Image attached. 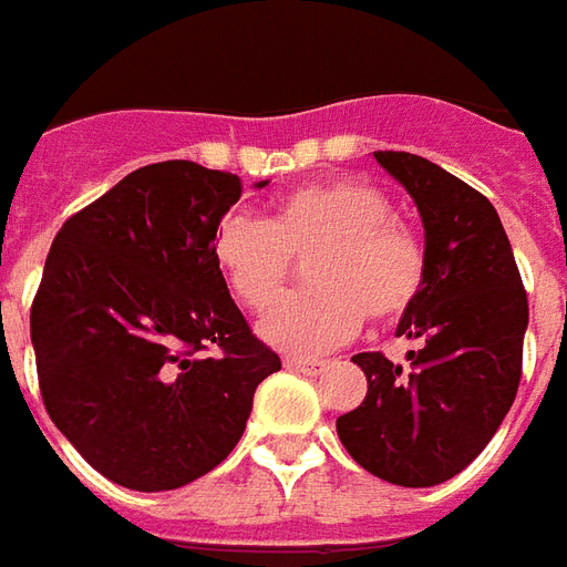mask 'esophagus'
I'll list each match as a JSON object with an SVG mask.
<instances>
[{"instance_id":"obj_1","label":"esophagus","mask_w":567,"mask_h":567,"mask_svg":"<svg viewBox=\"0 0 567 567\" xmlns=\"http://www.w3.org/2000/svg\"><path fill=\"white\" fill-rule=\"evenodd\" d=\"M285 368L306 373V377H318L320 371H327V362H320V359H285Z\"/></svg>"}]
</instances>
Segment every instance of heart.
Returning a JSON list of instances; mask_svg holds the SVG:
<instances>
[{"label": "heart", "mask_w": 567, "mask_h": 567, "mask_svg": "<svg viewBox=\"0 0 567 567\" xmlns=\"http://www.w3.org/2000/svg\"><path fill=\"white\" fill-rule=\"evenodd\" d=\"M311 257L309 292L276 310L292 258ZM214 261L249 311H266L261 336L279 350L315 355L344 344L368 318L396 323L421 300L430 252L412 226L394 220L385 190L359 179L302 185L276 203L270 220L231 212L214 229Z\"/></svg>", "instance_id": "b5f03b06"}]
</instances>
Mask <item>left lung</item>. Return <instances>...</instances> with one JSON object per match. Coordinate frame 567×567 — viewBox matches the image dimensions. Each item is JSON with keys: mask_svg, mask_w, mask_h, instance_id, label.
<instances>
[{"mask_svg": "<svg viewBox=\"0 0 567 567\" xmlns=\"http://www.w3.org/2000/svg\"><path fill=\"white\" fill-rule=\"evenodd\" d=\"M373 155L417 203L430 279L396 327L417 341L409 368L382 353L353 355L368 396L336 426L364 471L426 488L465 471L512 409L529 302L501 217L480 190L421 155Z\"/></svg>", "mask_w": 567, "mask_h": 567, "instance_id": "obj_1", "label": "left lung"}]
</instances>
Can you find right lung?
<instances>
[{
  "instance_id": "1",
  "label": "right lung",
  "mask_w": 567,
  "mask_h": 567,
  "mask_svg": "<svg viewBox=\"0 0 567 567\" xmlns=\"http://www.w3.org/2000/svg\"><path fill=\"white\" fill-rule=\"evenodd\" d=\"M240 179L196 162L128 173L49 247L31 300L43 405L87 465L171 492L229 456L261 379L282 368L214 261Z\"/></svg>"
}]
</instances>
